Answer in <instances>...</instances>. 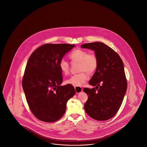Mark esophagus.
I'll return each mask as SVG.
<instances>
[{
    "label": "esophagus",
    "mask_w": 147,
    "mask_h": 147,
    "mask_svg": "<svg viewBox=\"0 0 147 147\" xmlns=\"http://www.w3.org/2000/svg\"><path fill=\"white\" fill-rule=\"evenodd\" d=\"M75 88V90L77 94H79L82 91H83V88L82 87L80 86H76L74 88Z\"/></svg>",
    "instance_id": "34e87169"
}]
</instances>
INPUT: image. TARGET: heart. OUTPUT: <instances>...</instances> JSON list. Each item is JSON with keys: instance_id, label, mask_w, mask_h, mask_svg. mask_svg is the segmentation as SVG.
Listing matches in <instances>:
<instances>
[{"instance_id": "1", "label": "heart", "mask_w": 147, "mask_h": 147, "mask_svg": "<svg viewBox=\"0 0 147 147\" xmlns=\"http://www.w3.org/2000/svg\"><path fill=\"white\" fill-rule=\"evenodd\" d=\"M72 62L79 63L78 71L79 73L76 74L65 80L66 84L73 86H80L88 80V75L93 74L98 68L97 57L94 53H88L86 51L76 49L72 52L69 55ZM59 67L62 73L67 75L69 71V64L64 58L61 59Z\"/></svg>"}]
</instances>
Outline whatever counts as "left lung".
Masks as SVG:
<instances>
[{"label":"left lung","instance_id":"1","mask_svg":"<svg viewBox=\"0 0 147 147\" xmlns=\"http://www.w3.org/2000/svg\"><path fill=\"white\" fill-rule=\"evenodd\" d=\"M81 48L95 51L98 60V68L89 83L95 88L84 89L88 96L85 111L98 121L111 119L119 111L127 90L123 63L119 55L104 43H88Z\"/></svg>","mask_w":147,"mask_h":147}]
</instances>
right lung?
Instances as JSON below:
<instances>
[{"instance_id": "add662e5", "label": "right lung", "mask_w": 147, "mask_h": 147, "mask_svg": "<svg viewBox=\"0 0 147 147\" xmlns=\"http://www.w3.org/2000/svg\"><path fill=\"white\" fill-rule=\"evenodd\" d=\"M75 47L67 43L42 45L30 56L22 85L30 109L37 119L53 122L61 119L67 102L76 94L74 88L63 82L59 63Z\"/></svg>"}]
</instances>
